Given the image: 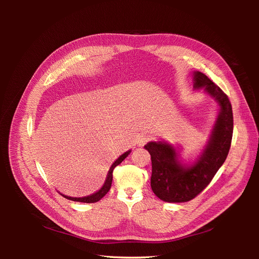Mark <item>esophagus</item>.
I'll list each match as a JSON object with an SVG mask.
<instances>
[{
  "label": "esophagus",
  "instance_id": "1",
  "mask_svg": "<svg viewBox=\"0 0 259 259\" xmlns=\"http://www.w3.org/2000/svg\"><path fill=\"white\" fill-rule=\"evenodd\" d=\"M148 142H149V136H147V135H140V136L137 138V145H138L139 147L145 146Z\"/></svg>",
  "mask_w": 259,
  "mask_h": 259
}]
</instances>
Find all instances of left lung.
I'll list each match as a JSON object with an SVG mask.
<instances>
[{
  "instance_id": "1",
  "label": "left lung",
  "mask_w": 259,
  "mask_h": 259,
  "mask_svg": "<svg viewBox=\"0 0 259 259\" xmlns=\"http://www.w3.org/2000/svg\"><path fill=\"white\" fill-rule=\"evenodd\" d=\"M193 89L202 90L217 105V117L206 144L193 160H184L180 148L165 140L149 142L151 155V188L162 201L183 203L192 200L210 183L228 155L232 132V107L226 94L200 71L192 73Z\"/></svg>"
}]
</instances>
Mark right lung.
I'll return each instance as SVG.
<instances>
[{
  "instance_id": "right-lung-1",
  "label": "right lung",
  "mask_w": 259,
  "mask_h": 259,
  "mask_svg": "<svg viewBox=\"0 0 259 259\" xmlns=\"http://www.w3.org/2000/svg\"><path fill=\"white\" fill-rule=\"evenodd\" d=\"M131 152H132V150L130 149V150H127L126 152H124L123 154H121V155L119 156V158H117V159L112 163V165L110 166V168H109V170H108V174H107V177H106V180H105L104 185L101 186L100 189L97 190L96 192H94V193H92V194H90V195H86V197H80V198L69 197V195L62 194V193H60V192H59V193L62 195V197H65L66 199L74 201V202H83V203H95V202H98L100 199H103V198L105 197V195L107 194V192H108L109 190H110L111 184H112V178H113L112 173H113L114 167L119 165V164H120L125 158H126V156H127Z\"/></svg>"
}]
</instances>
